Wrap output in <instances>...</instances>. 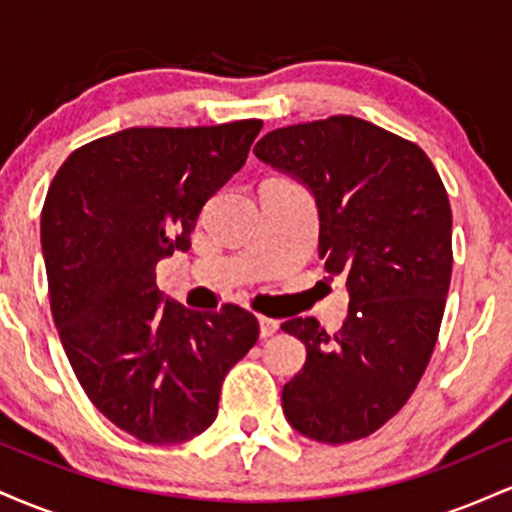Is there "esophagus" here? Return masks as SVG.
<instances>
[{
  "label": "esophagus",
  "mask_w": 512,
  "mask_h": 512,
  "mask_svg": "<svg viewBox=\"0 0 512 512\" xmlns=\"http://www.w3.org/2000/svg\"><path fill=\"white\" fill-rule=\"evenodd\" d=\"M257 320H260V337L262 339L272 337V334L279 330V322L272 320V317H257Z\"/></svg>",
  "instance_id": "obj_1"
}]
</instances>
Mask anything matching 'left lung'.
<instances>
[{"label":"left lung","instance_id":"1","mask_svg":"<svg viewBox=\"0 0 512 512\" xmlns=\"http://www.w3.org/2000/svg\"><path fill=\"white\" fill-rule=\"evenodd\" d=\"M255 156L315 199L317 252L346 276L349 313L281 325L305 344L281 390L286 421L317 443H351L407 404L431 361L452 274V211L416 144L351 115L274 129Z\"/></svg>","mask_w":512,"mask_h":512}]
</instances>
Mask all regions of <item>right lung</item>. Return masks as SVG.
Here are the masks:
<instances>
[{
    "label": "right lung",
    "mask_w": 512,
    "mask_h": 512,
    "mask_svg": "<svg viewBox=\"0 0 512 512\" xmlns=\"http://www.w3.org/2000/svg\"><path fill=\"white\" fill-rule=\"evenodd\" d=\"M260 120L129 127L76 149L40 214L50 308L88 399L117 428L175 445L214 424L226 373L255 346L238 305L197 313L156 286L202 207L240 168Z\"/></svg>",
    "instance_id": "add662e5"
}]
</instances>
